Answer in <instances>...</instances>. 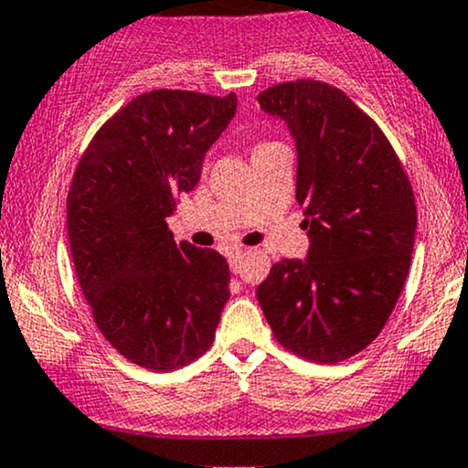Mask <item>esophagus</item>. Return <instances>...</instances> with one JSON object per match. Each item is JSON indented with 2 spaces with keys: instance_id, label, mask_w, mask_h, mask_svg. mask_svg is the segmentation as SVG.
Returning a JSON list of instances; mask_svg holds the SVG:
<instances>
[{
  "instance_id": "1",
  "label": "esophagus",
  "mask_w": 468,
  "mask_h": 468,
  "mask_svg": "<svg viewBox=\"0 0 468 468\" xmlns=\"http://www.w3.org/2000/svg\"><path fill=\"white\" fill-rule=\"evenodd\" d=\"M241 257H244V250H241V249H233L229 252V264H230V271H233V272H238Z\"/></svg>"
}]
</instances>
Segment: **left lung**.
Listing matches in <instances>:
<instances>
[{"mask_svg": "<svg viewBox=\"0 0 468 468\" xmlns=\"http://www.w3.org/2000/svg\"><path fill=\"white\" fill-rule=\"evenodd\" d=\"M297 143V202L308 260H282L257 288L272 335L314 363L354 356L388 324L416 238L411 182L383 130L324 80L257 96Z\"/></svg>", "mask_w": 468, "mask_h": 468, "instance_id": "obj_1", "label": "left lung"}]
</instances>
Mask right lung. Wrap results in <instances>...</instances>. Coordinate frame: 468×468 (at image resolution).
Wrapping results in <instances>:
<instances>
[{
  "instance_id": "1",
  "label": "right lung",
  "mask_w": 468,
  "mask_h": 468,
  "mask_svg": "<svg viewBox=\"0 0 468 468\" xmlns=\"http://www.w3.org/2000/svg\"><path fill=\"white\" fill-rule=\"evenodd\" d=\"M238 96L154 90L94 133L68 193V238L94 324L152 372L200 358L216 338L230 271L213 249L176 244L166 218L193 191Z\"/></svg>"
}]
</instances>
